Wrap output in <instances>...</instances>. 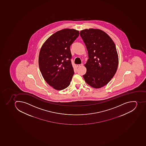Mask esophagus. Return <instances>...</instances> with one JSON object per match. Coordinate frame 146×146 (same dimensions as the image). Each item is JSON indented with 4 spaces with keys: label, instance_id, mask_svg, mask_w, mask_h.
<instances>
[{
    "label": "esophagus",
    "instance_id": "esophagus-1",
    "mask_svg": "<svg viewBox=\"0 0 146 146\" xmlns=\"http://www.w3.org/2000/svg\"><path fill=\"white\" fill-rule=\"evenodd\" d=\"M82 65H83V64H77V67H80L82 66Z\"/></svg>",
    "mask_w": 146,
    "mask_h": 146
}]
</instances>
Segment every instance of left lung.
I'll return each instance as SVG.
<instances>
[{
    "mask_svg": "<svg viewBox=\"0 0 146 146\" xmlns=\"http://www.w3.org/2000/svg\"><path fill=\"white\" fill-rule=\"evenodd\" d=\"M80 36L88 51V58L83 75L86 82L94 88L106 85L117 69L118 56L116 46L106 33L99 29L81 30Z\"/></svg>",
    "mask_w": 146,
    "mask_h": 146,
    "instance_id": "1",
    "label": "left lung"
}]
</instances>
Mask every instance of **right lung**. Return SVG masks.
Listing matches in <instances>:
<instances>
[{"instance_id":"add662e5","label":"right lung","mask_w":146,"mask_h":146,"mask_svg":"<svg viewBox=\"0 0 146 146\" xmlns=\"http://www.w3.org/2000/svg\"><path fill=\"white\" fill-rule=\"evenodd\" d=\"M79 35L76 29L59 30L50 36L40 50V71L46 82L56 90H61L70 85L74 74L70 46Z\"/></svg>"}]
</instances>
